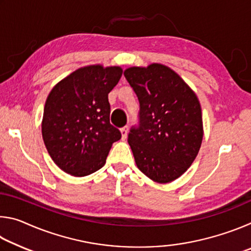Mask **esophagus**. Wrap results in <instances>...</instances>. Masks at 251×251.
<instances>
[{"label": "esophagus", "mask_w": 251, "mask_h": 251, "mask_svg": "<svg viewBox=\"0 0 251 251\" xmlns=\"http://www.w3.org/2000/svg\"><path fill=\"white\" fill-rule=\"evenodd\" d=\"M121 133H122V138L126 139L127 137V133H128V126H124L121 128Z\"/></svg>", "instance_id": "1"}]
</instances>
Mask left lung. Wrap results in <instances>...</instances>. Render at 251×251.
Masks as SVG:
<instances>
[{"instance_id": "1", "label": "left lung", "mask_w": 251, "mask_h": 251, "mask_svg": "<svg viewBox=\"0 0 251 251\" xmlns=\"http://www.w3.org/2000/svg\"><path fill=\"white\" fill-rule=\"evenodd\" d=\"M127 82L138 97V125L128 134L136 165L151 180L166 184L181 176L196 158L202 141L197 96L169 67H129Z\"/></svg>"}]
</instances>
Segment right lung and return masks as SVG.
<instances>
[{"mask_svg": "<svg viewBox=\"0 0 251 251\" xmlns=\"http://www.w3.org/2000/svg\"><path fill=\"white\" fill-rule=\"evenodd\" d=\"M118 66H85L53 87L46 100L42 135L57 166L76 177L104 166L120 129L109 123L108 93L121 79Z\"/></svg>", "mask_w": 251, "mask_h": 251, "instance_id": "1", "label": "right lung"}]
</instances>
